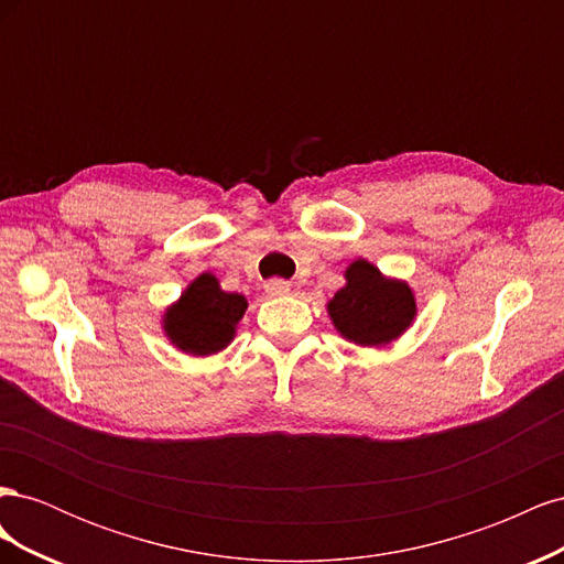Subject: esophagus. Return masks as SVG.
<instances>
[{
	"mask_svg": "<svg viewBox=\"0 0 564 564\" xmlns=\"http://www.w3.org/2000/svg\"><path fill=\"white\" fill-rule=\"evenodd\" d=\"M263 289L268 296H286L289 292H292V284H289L286 280H270V282H265Z\"/></svg>",
	"mask_w": 564,
	"mask_h": 564,
	"instance_id": "obj_1",
	"label": "esophagus"
}]
</instances>
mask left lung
<instances>
[{
  "mask_svg": "<svg viewBox=\"0 0 564 564\" xmlns=\"http://www.w3.org/2000/svg\"><path fill=\"white\" fill-rule=\"evenodd\" d=\"M346 284L327 303L340 338L362 348H381L398 340L416 319V294L406 280L388 278L367 259H355Z\"/></svg>",
  "mask_w": 564,
  "mask_h": 564,
  "instance_id": "1",
  "label": "left lung"
}]
</instances>
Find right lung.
<instances>
[{"label":"right lung","instance_id":"add662e5","mask_svg":"<svg viewBox=\"0 0 564 564\" xmlns=\"http://www.w3.org/2000/svg\"><path fill=\"white\" fill-rule=\"evenodd\" d=\"M249 303L242 294L224 292L212 272L187 284L181 296L162 313V332L176 350L193 357H209L226 350L237 334Z\"/></svg>","mask_w":564,"mask_h":564}]
</instances>
